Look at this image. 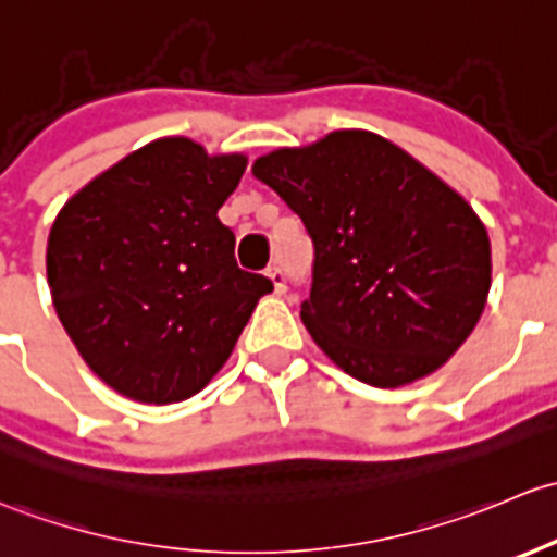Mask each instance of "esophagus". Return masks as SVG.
<instances>
[{
  "instance_id": "1",
  "label": "esophagus",
  "mask_w": 557,
  "mask_h": 557,
  "mask_svg": "<svg viewBox=\"0 0 557 557\" xmlns=\"http://www.w3.org/2000/svg\"><path fill=\"white\" fill-rule=\"evenodd\" d=\"M268 278H271L273 286H276V295H284V292H286V273H284V268H281V265L268 268Z\"/></svg>"
}]
</instances>
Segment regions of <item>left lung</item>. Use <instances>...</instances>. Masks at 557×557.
I'll return each instance as SVG.
<instances>
[{
    "mask_svg": "<svg viewBox=\"0 0 557 557\" xmlns=\"http://www.w3.org/2000/svg\"><path fill=\"white\" fill-rule=\"evenodd\" d=\"M251 174L313 240L300 319L343 372L377 388L440 370L483 317L491 240L472 206L372 131L281 147Z\"/></svg>",
    "mask_w": 557,
    "mask_h": 557,
    "instance_id": "1",
    "label": "left lung"
}]
</instances>
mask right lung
I'll list each match as a JSON object with an SVG mask.
<instances>
[{"label": "right lung", "mask_w": 557, "mask_h": 557, "mask_svg": "<svg viewBox=\"0 0 557 557\" xmlns=\"http://www.w3.org/2000/svg\"><path fill=\"white\" fill-rule=\"evenodd\" d=\"M246 154L165 136L66 200L48 236L55 313L85 364L123 397L171 405L227 357L271 278L240 271L216 216Z\"/></svg>", "instance_id": "1"}]
</instances>
